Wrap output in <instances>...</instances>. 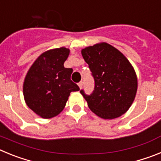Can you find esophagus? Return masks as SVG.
Instances as JSON below:
<instances>
[{"mask_svg": "<svg viewBox=\"0 0 161 161\" xmlns=\"http://www.w3.org/2000/svg\"><path fill=\"white\" fill-rule=\"evenodd\" d=\"M78 86H79V88H80V89H81L82 86H83V82H82V81L79 82V83H78Z\"/></svg>", "mask_w": 161, "mask_h": 161, "instance_id": "34e87169", "label": "esophagus"}]
</instances>
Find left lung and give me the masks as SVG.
I'll return each instance as SVG.
<instances>
[{"label":"left lung","mask_w":161,"mask_h":161,"mask_svg":"<svg viewBox=\"0 0 161 161\" xmlns=\"http://www.w3.org/2000/svg\"><path fill=\"white\" fill-rule=\"evenodd\" d=\"M81 54L95 81L92 94L80 90L89 108L102 119L120 117L130 107L137 92L133 66L122 52L106 42L84 48Z\"/></svg>","instance_id":"obj_1"}]
</instances>
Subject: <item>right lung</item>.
Wrapping results in <instances>:
<instances>
[{
	"instance_id": "1",
	"label": "right lung",
	"mask_w": 161,
	"mask_h": 161,
	"mask_svg": "<svg viewBox=\"0 0 161 161\" xmlns=\"http://www.w3.org/2000/svg\"><path fill=\"white\" fill-rule=\"evenodd\" d=\"M70 50H48L41 54L28 70L23 83L24 99L28 107L42 119L57 116L65 107L71 92L79 91L71 80L72 68L64 64Z\"/></svg>"
}]
</instances>
